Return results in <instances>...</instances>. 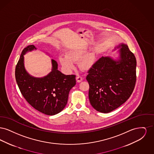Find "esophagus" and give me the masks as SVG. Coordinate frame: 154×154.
Returning a JSON list of instances; mask_svg holds the SVG:
<instances>
[{
    "mask_svg": "<svg viewBox=\"0 0 154 154\" xmlns=\"http://www.w3.org/2000/svg\"><path fill=\"white\" fill-rule=\"evenodd\" d=\"M76 80H77V82H80L82 81V77L81 76H80V75L77 76L76 77Z\"/></svg>",
    "mask_w": 154,
    "mask_h": 154,
    "instance_id": "obj_1",
    "label": "esophagus"
}]
</instances>
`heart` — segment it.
Segmentation results:
<instances>
[{
  "mask_svg": "<svg viewBox=\"0 0 154 154\" xmlns=\"http://www.w3.org/2000/svg\"><path fill=\"white\" fill-rule=\"evenodd\" d=\"M83 48H75L66 53V56H60L59 61L62 67L66 72L70 73L75 68V64L79 62V66L83 70H89L95 65V54L89 52Z\"/></svg>",
  "mask_w": 154,
  "mask_h": 154,
  "instance_id": "obj_1",
  "label": "heart"
}]
</instances>
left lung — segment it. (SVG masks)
I'll return each instance as SVG.
<instances>
[{"label": "left lung", "instance_id": "left-lung-1", "mask_svg": "<svg viewBox=\"0 0 154 154\" xmlns=\"http://www.w3.org/2000/svg\"><path fill=\"white\" fill-rule=\"evenodd\" d=\"M116 58L102 57L89 70V99L96 111L109 113L124 104L131 95L136 81V59L128 46L121 43L114 51Z\"/></svg>", "mask_w": 154, "mask_h": 154}]
</instances>
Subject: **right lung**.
Segmentation results:
<instances>
[{
  "label": "right lung",
  "instance_id": "obj_1",
  "mask_svg": "<svg viewBox=\"0 0 154 154\" xmlns=\"http://www.w3.org/2000/svg\"><path fill=\"white\" fill-rule=\"evenodd\" d=\"M33 45L25 48L15 67L17 85L26 100L36 110L48 116H54L63 110L70 89L76 84L75 75H65L58 69V63L51 59V71L43 77H36L27 72L24 57L36 50Z\"/></svg>",
  "mask_w": 154,
  "mask_h": 154
}]
</instances>
